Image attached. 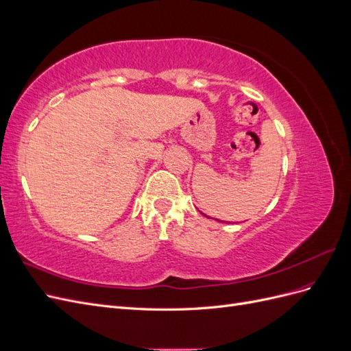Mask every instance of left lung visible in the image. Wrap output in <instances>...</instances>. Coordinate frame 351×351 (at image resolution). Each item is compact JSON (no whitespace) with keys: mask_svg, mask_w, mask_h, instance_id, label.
I'll list each match as a JSON object with an SVG mask.
<instances>
[{"mask_svg":"<svg viewBox=\"0 0 351 351\" xmlns=\"http://www.w3.org/2000/svg\"><path fill=\"white\" fill-rule=\"evenodd\" d=\"M200 214H204V212H200ZM204 215H205V214H204ZM205 217H206V218H209V217H208V215H205ZM212 219H217V218H212ZM217 221H219V222H222V221H221V219H217Z\"/></svg>","mask_w":351,"mask_h":351,"instance_id":"left-lung-1","label":"left lung"}]
</instances>
